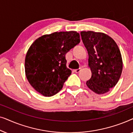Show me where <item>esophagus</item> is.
<instances>
[{
	"instance_id": "esophagus-1",
	"label": "esophagus",
	"mask_w": 133,
	"mask_h": 133,
	"mask_svg": "<svg viewBox=\"0 0 133 133\" xmlns=\"http://www.w3.org/2000/svg\"><path fill=\"white\" fill-rule=\"evenodd\" d=\"M81 71V68H79V69H77V70H74V71L76 73H79Z\"/></svg>"
}]
</instances>
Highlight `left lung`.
Listing matches in <instances>:
<instances>
[{
	"label": "left lung",
	"mask_w": 133,
	"mask_h": 133,
	"mask_svg": "<svg viewBox=\"0 0 133 133\" xmlns=\"http://www.w3.org/2000/svg\"><path fill=\"white\" fill-rule=\"evenodd\" d=\"M81 35L88 51L91 71V77L86 84L96 94L106 93L117 84L122 71L119 47L110 36L103 32L81 31Z\"/></svg>",
	"instance_id": "1"
}]
</instances>
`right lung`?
Returning a JSON list of instances; mask_svg holds the SVG:
<instances>
[{
  "label": "right lung",
  "instance_id": "obj_1",
  "mask_svg": "<svg viewBox=\"0 0 133 133\" xmlns=\"http://www.w3.org/2000/svg\"><path fill=\"white\" fill-rule=\"evenodd\" d=\"M80 42L79 33L71 31L45 34L32 43L25 56V71L34 90L46 97L62 90L71 74L65 54Z\"/></svg>",
  "mask_w": 133,
  "mask_h": 133
}]
</instances>
